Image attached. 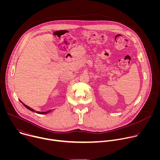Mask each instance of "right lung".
<instances>
[{
  "label": "right lung",
  "mask_w": 160,
  "mask_h": 160,
  "mask_svg": "<svg viewBox=\"0 0 160 160\" xmlns=\"http://www.w3.org/2000/svg\"><path fill=\"white\" fill-rule=\"evenodd\" d=\"M22 104H23V105H24V106H25V107H26V108H27L28 109H29V110H30V111H33V112H35V110H33V109H32L31 108L28 107V106H27V105H26V104H25L24 103H22ZM49 111H45V112H40V111H37L36 112H37V113H38V114H45V113H47V112H49Z\"/></svg>",
  "instance_id": "add662e5"
}]
</instances>
